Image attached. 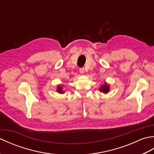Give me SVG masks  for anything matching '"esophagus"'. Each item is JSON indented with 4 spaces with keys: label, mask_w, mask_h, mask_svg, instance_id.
Wrapping results in <instances>:
<instances>
[{
    "label": "esophagus",
    "mask_w": 154,
    "mask_h": 154,
    "mask_svg": "<svg viewBox=\"0 0 154 154\" xmlns=\"http://www.w3.org/2000/svg\"><path fill=\"white\" fill-rule=\"evenodd\" d=\"M79 71H80L81 74H84V73H85V69L84 68H81L80 69H79Z\"/></svg>",
    "instance_id": "esophagus-1"
}]
</instances>
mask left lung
I'll use <instances>...</instances> for the list:
<instances>
[{"instance_id":"8db88e82","label":"left lung","mask_w":154,"mask_h":154,"mask_svg":"<svg viewBox=\"0 0 154 154\" xmlns=\"http://www.w3.org/2000/svg\"><path fill=\"white\" fill-rule=\"evenodd\" d=\"M100 92L103 93H108L110 91V85L106 82L104 83L103 85H101L99 88Z\"/></svg>"}]
</instances>
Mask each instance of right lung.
I'll return each instance as SVG.
<instances>
[{
	"instance_id": "1",
	"label": "right lung",
	"mask_w": 154,
	"mask_h": 154,
	"mask_svg": "<svg viewBox=\"0 0 154 154\" xmlns=\"http://www.w3.org/2000/svg\"><path fill=\"white\" fill-rule=\"evenodd\" d=\"M57 92H58L59 93H64L65 92L63 91V87L61 85H59L57 87Z\"/></svg>"
}]
</instances>
